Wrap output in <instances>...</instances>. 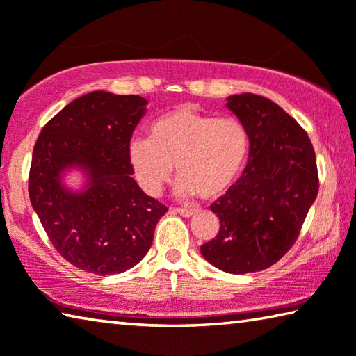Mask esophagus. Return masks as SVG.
Instances as JSON below:
<instances>
[{
    "label": "esophagus",
    "mask_w": 356,
    "mask_h": 356,
    "mask_svg": "<svg viewBox=\"0 0 356 356\" xmlns=\"http://www.w3.org/2000/svg\"><path fill=\"white\" fill-rule=\"evenodd\" d=\"M175 213H178L179 216H183V217H191V216H194V214H195V209H189V208H177V209H175Z\"/></svg>",
    "instance_id": "esophagus-1"
}]
</instances>
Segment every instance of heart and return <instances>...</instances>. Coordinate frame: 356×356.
I'll return each mask as SVG.
<instances>
[{"instance_id": "obj_1", "label": "heart", "mask_w": 356, "mask_h": 356, "mask_svg": "<svg viewBox=\"0 0 356 356\" xmlns=\"http://www.w3.org/2000/svg\"><path fill=\"white\" fill-rule=\"evenodd\" d=\"M248 154V133L234 117L178 106L156 118L149 137H133L128 161L142 191L158 195L177 164L183 195L216 198L238 179Z\"/></svg>"}]
</instances>
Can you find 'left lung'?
I'll use <instances>...</instances> for the list:
<instances>
[{
    "instance_id": "8db88e82",
    "label": "left lung",
    "mask_w": 356,
    "mask_h": 356,
    "mask_svg": "<svg viewBox=\"0 0 356 356\" xmlns=\"http://www.w3.org/2000/svg\"><path fill=\"white\" fill-rule=\"evenodd\" d=\"M227 108L248 133L242 177L211 204L220 220L202 254L228 273L264 270L294 245L319 191L316 153L300 124L272 99L228 97Z\"/></svg>"
}]
</instances>
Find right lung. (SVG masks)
<instances>
[{
  "instance_id": "add662e5",
  "label": "right lung",
  "mask_w": 356,
  "mask_h": 356,
  "mask_svg": "<svg viewBox=\"0 0 356 356\" xmlns=\"http://www.w3.org/2000/svg\"><path fill=\"white\" fill-rule=\"evenodd\" d=\"M139 95L90 92L59 111L37 137L29 170V198L62 258L95 275L134 267L153 242L167 208L133 178L128 143L145 114ZM78 165L88 188L68 191L64 170Z\"/></svg>"
}]
</instances>
